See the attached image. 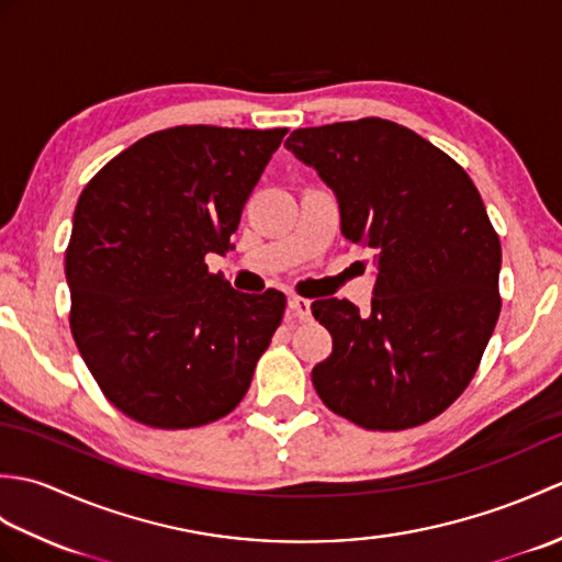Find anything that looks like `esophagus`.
Instances as JSON below:
<instances>
[{
  "mask_svg": "<svg viewBox=\"0 0 562 562\" xmlns=\"http://www.w3.org/2000/svg\"><path fill=\"white\" fill-rule=\"evenodd\" d=\"M288 306L292 308L294 316L300 318V321H308V318H312V302L304 300V296H296V294H292V296H290V302H288Z\"/></svg>",
  "mask_w": 562,
  "mask_h": 562,
  "instance_id": "esophagus-1",
  "label": "esophagus"
}]
</instances>
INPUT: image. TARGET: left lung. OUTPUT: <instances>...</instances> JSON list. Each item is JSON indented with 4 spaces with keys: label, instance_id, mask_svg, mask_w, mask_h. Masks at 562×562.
I'll return each mask as SVG.
<instances>
[{
    "label": "left lung",
    "instance_id": "1",
    "mask_svg": "<svg viewBox=\"0 0 562 562\" xmlns=\"http://www.w3.org/2000/svg\"><path fill=\"white\" fill-rule=\"evenodd\" d=\"M338 200L340 232L374 256L372 312L318 300L333 336L312 379L367 429L432 420L469 386L499 316L503 248L461 166L381 117L302 127L284 142Z\"/></svg>",
    "mask_w": 562,
    "mask_h": 562
}]
</instances>
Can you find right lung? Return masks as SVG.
Masks as SVG:
<instances>
[{"instance_id": "obj_1", "label": "right lung", "mask_w": 562, "mask_h": 562, "mask_svg": "<svg viewBox=\"0 0 562 562\" xmlns=\"http://www.w3.org/2000/svg\"><path fill=\"white\" fill-rule=\"evenodd\" d=\"M288 127L181 125L142 137L81 190L65 274L89 372L133 420L207 425L246 396L284 294L207 272Z\"/></svg>"}]
</instances>
